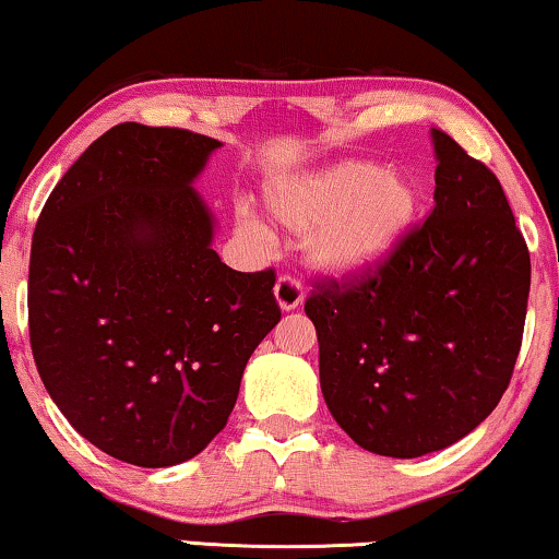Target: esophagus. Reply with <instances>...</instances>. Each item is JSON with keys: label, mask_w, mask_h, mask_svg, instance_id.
Returning a JSON list of instances; mask_svg holds the SVG:
<instances>
[{"label": "esophagus", "mask_w": 559, "mask_h": 559, "mask_svg": "<svg viewBox=\"0 0 559 559\" xmlns=\"http://www.w3.org/2000/svg\"><path fill=\"white\" fill-rule=\"evenodd\" d=\"M274 300L282 312L295 310L302 302V287L293 277H280L274 285Z\"/></svg>", "instance_id": "1"}]
</instances>
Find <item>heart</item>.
<instances>
[{
	"mask_svg": "<svg viewBox=\"0 0 559 559\" xmlns=\"http://www.w3.org/2000/svg\"><path fill=\"white\" fill-rule=\"evenodd\" d=\"M272 221L305 234L302 262L333 282H361L392 262L415 228L423 188L407 170H384L371 159H341L264 190ZM251 234L262 221L243 213Z\"/></svg>",
	"mask_w": 559,
	"mask_h": 559,
	"instance_id": "1",
	"label": "heart"
}]
</instances>
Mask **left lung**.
<instances>
[{"label": "left lung", "mask_w": 559, "mask_h": 559, "mask_svg": "<svg viewBox=\"0 0 559 559\" xmlns=\"http://www.w3.org/2000/svg\"><path fill=\"white\" fill-rule=\"evenodd\" d=\"M435 209L384 270L305 302L320 389L364 450L419 457L491 415L522 346L532 264L501 182L430 129Z\"/></svg>", "instance_id": "obj_1"}]
</instances>
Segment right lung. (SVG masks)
<instances>
[{"instance_id": "add662e5", "label": "right lung", "mask_w": 559, "mask_h": 559, "mask_svg": "<svg viewBox=\"0 0 559 559\" xmlns=\"http://www.w3.org/2000/svg\"><path fill=\"white\" fill-rule=\"evenodd\" d=\"M218 147L188 129L111 127L33 234L37 373L81 438L140 468L186 463L224 430L280 323L274 272H236L213 251L216 216L193 186Z\"/></svg>"}]
</instances>
